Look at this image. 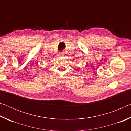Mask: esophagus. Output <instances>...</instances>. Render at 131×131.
I'll return each mask as SVG.
<instances>
[{
	"label": "esophagus",
	"instance_id": "obj_1",
	"mask_svg": "<svg viewBox=\"0 0 131 131\" xmlns=\"http://www.w3.org/2000/svg\"><path fill=\"white\" fill-rule=\"evenodd\" d=\"M63 54H62V53H60V54H59V55H60V56H63Z\"/></svg>",
	"mask_w": 131,
	"mask_h": 131
}]
</instances>
